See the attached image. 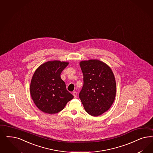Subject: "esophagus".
I'll list each match as a JSON object with an SVG mask.
<instances>
[{"label": "esophagus", "mask_w": 153, "mask_h": 153, "mask_svg": "<svg viewBox=\"0 0 153 153\" xmlns=\"http://www.w3.org/2000/svg\"><path fill=\"white\" fill-rule=\"evenodd\" d=\"M73 96H74V98H77V97H78V94H77L76 92H74L73 93Z\"/></svg>", "instance_id": "esophagus-1"}]
</instances>
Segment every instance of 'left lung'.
Masks as SVG:
<instances>
[{
    "label": "left lung",
    "mask_w": 153,
    "mask_h": 153,
    "mask_svg": "<svg viewBox=\"0 0 153 153\" xmlns=\"http://www.w3.org/2000/svg\"><path fill=\"white\" fill-rule=\"evenodd\" d=\"M83 74V86L79 98L89 115L97 117L108 111L113 104L116 82L108 65L99 59L80 62Z\"/></svg>",
    "instance_id": "1"
}]
</instances>
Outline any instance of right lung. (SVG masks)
<instances>
[{"mask_svg":"<svg viewBox=\"0 0 153 153\" xmlns=\"http://www.w3.org/2000/svg\"><path fill=\"white\" fill-rule=\"evenodd\" d=\"M68 64V62L49 61L35 71L30 83V94L37 108L45 113H59L74 98L60 76Z\"/></svg>","mask_w":153,"mask_h":153,"instance_id":"obj_1","label":"right lung"}]
</instances>
